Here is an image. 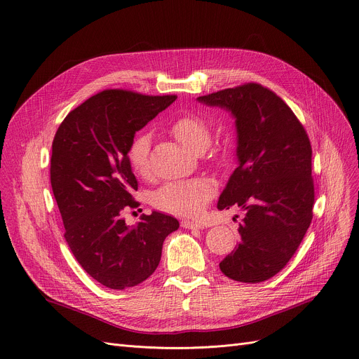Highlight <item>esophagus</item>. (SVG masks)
<instances>
[{"instance_id": "obj_1", "label": "esophagus", "mask_w": 359, "mask_h": 359, "mask_svg": "<svg viewBox=\"0 0 359 359\" xmlns=\"http://www.w3.org/2000/svg\"><path fill=\"white\" fill-rule=\"evenodd\" d=\"M182 226H183V228H187V229L203 228L200 222H197V221H189V219H183V221H182Z\"/></svg>"}]
</instances>
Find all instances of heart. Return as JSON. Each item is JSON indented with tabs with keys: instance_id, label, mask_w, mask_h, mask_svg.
Returning a JSON list of instances; mask_svg holds the SVG:
<instances>
[{
	"instance_id": "obj_1",
	"label": "heart",
	"mask_w": 359,
	"mask_h": 359,
	"mask_svg": "<svg viewBox=\"0 0 359 359\" xmlns=\"http://www.w3.org/2000/svg\"><path fill=\"white\" fill-rule=\"evenodd\" d=\"M175 138L190 152L200 154L211 144V133L207 124L197 115L187 114L170 127ZM151 135L142 133L137 135L128 149V161L133 170L140 176L149 175L151 170ZM215 191L214 183L208 179H190L182 182H169L152 194V204L166 212L179 215L198 214Z\"/></svg>"
}]
</instances>
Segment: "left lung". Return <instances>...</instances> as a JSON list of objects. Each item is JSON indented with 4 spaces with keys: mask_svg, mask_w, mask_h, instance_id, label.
Masks as SVG:
<instances>
[{
    "mask_svg": "<svg viewBox=\"0 0 359 359\" xmlns=\"http://www.w3.org/2000/svg\"><path fill=\"white\" fill-rule=\"evenodd\" d=\"M228 111L235 121L238 168L217 208L244 211L240 243L221 264L236 282L259 283L285 268L313 218L314 186L309 137L287 104L250 83L197 98Z\"/></svg>",
    "mask_w": 359,
    "mask_h": 359,
    "instance_id": "1",
    "label": "left lung"
}]
</instances>
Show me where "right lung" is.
Returning a JSON list of instances; mask_svg holds the SVG:
<instances>
[{
  "instance_id": "add662e5",
  "label": "right lung",
  "mask_w": 359,
  "mask_h": 359,
  "mask_svg": "<svg viewBox=\"0 0 359 359\" xmlns=\"http://www.w3.org/2000/svg\"><path fill=\"white\" fill-rule=\"evenodd\" d=\"M176 95L101 91L60 124L50 159V184L65 238L81 268L108 289L147 280L158 268L165 238L179 221L159 211L130 226L123 210L138 189L128 161L137 131L166 109Z\"/></svg>"
}]
</instances>
